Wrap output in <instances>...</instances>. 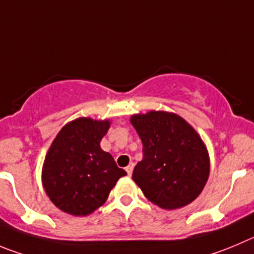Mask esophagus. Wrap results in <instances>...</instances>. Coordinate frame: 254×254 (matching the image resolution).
Listing matches in <instances>:
<instances>
[{
  "label": "esophagus",
  "instance_id": "1",
  "mask_svg": "<svg viewBox=\"0 0 254 254\" xmlns=\"http://www.w3.org/2000/svg\"><path fill=\"white\" fill-rule=\"evenodd\" d=\"M125 170H127V175L130 177V175L132 174V170H134V164H132V163H131V164H129L127 168H125Z\"/></svg>",
  "mask_w": 254,
  "mask_h": 254
}]
</instances>
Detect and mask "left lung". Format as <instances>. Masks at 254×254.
I'll use <instances>...</instances> for the list:
<instances>
[{"label": "left lung", "instance_id": "left-lung-1", "mask_svg": "<svg viewBox=\"0 0 254 254\" xmlns=\"http://www.w3.org/2000/svg\"><path fill=\"white\" fill-rule=\"evenodd\" d=\"M130 123L143 143V160L135 165L132 181L163 209L190 204L209 177V154L200 135L182 116L168 111L134 114Z\"/></svg>", "mask_w": 254, "mask_h": 254}]
</instances>
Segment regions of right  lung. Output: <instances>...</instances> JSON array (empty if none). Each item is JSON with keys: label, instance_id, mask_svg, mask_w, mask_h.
<instances>
[{"label": "right lung", "instance_id": "right-lung-1", "mask_svg": "<svg viewBox=\"0 0 254 254\" xmlns=\"http://www.w3.org/2000/svg\"><path fill=\"white\" fill-rule=\"evenodd\" d=\"M110 120L79 118L59 131L42 165L45 193L63 212L86 217L106 202L116 182L127 175L100 141Z\"/></svg>", "mask_w": 254, "mask_h": 254}]
</instances>
